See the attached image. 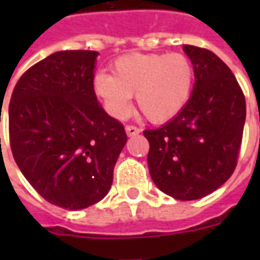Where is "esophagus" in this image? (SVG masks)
Here are the masks:
<instances>
[{"label":"esophagus","mask_w":260,"mask_h":260,"mask_svg":"<svg viewBox=\"0 0 260 260\" xmlns=\"http://www.w3.org/2000/svg\"><path fill=\"white\" fill-rule=\"evenodd\" d=\"M125 132L128 136H135L138 134H141V128H138L135 125H126L125 126Z\"/></svg>","instance_id":"1"}]
</instances>
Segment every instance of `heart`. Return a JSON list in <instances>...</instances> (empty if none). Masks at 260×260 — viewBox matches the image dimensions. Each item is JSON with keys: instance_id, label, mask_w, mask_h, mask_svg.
<instances>
[{"instance_id": "b5f03b06", "label": "heart", "mask_w": 260, "mask_h": 260, "mask_svg": "<svg viewBox=\"0 0 260 260\" xmlns=\"http://www.w3.org/2000/svg\"><path fill=\"white\" fill-rule=\"evenodd\" d=\"M113 75L97 72L94 96L114 118H125L132 96L142 114L154 124L174 119L186 107L195 85V67L180 53H131L111 65Z\"/></svg>"}]
</instances>
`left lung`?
<instances>
[{"label": "left lung", "instance_id": "8db88e82", "mask_svg": "<svg viewBox=\"0 0 260 260\" xmlns=\"http://www.w3.org/2000/svg\"><path fill=\"white\" fill-rule=\"evenodd\" d=\"M184 51L195 67L191 99L180 115L143 135L156 186L178 201H195L234 173L246 106L234 74L216 54L188 44Z\"/></svg>", "mask_w": 260, "mask_h": 260}]
</instances>
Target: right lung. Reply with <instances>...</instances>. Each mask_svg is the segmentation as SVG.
<instances>
[{
	"label": "right lung",
	"mask_w": 260,
	"mask_h": 260,
	"mask_svg": "<svg viewBox=\"0 0 260 260\" xmlns=\"http://www.w3.org/2000/svg\"><path fill=\"white\" fill-rule=\"evenodd\" d=\"M97 51H58L20 76L9 102V142L25 178L51 205L85 209L107 195L126 143L91 89Z\"/></svg>",
	"instance_id": "right-lung-1"
}]
</instances>
